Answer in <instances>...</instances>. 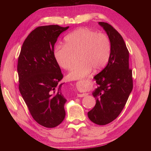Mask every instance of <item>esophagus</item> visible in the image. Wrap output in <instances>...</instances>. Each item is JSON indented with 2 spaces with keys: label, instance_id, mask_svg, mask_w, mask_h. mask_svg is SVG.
Segmentation results:
<instances>
[{
  "label": "esophagus",
  "instance_id": "obj_1",
  "mask_svg": "<svg viewBox=\"0 0 151 151\" xmlns=\"http://www.w3.org/2000/svg\"><path fill=\"white\" fill-rule=\"evenodd\" d=\"M87 96V94L86 93H83V94H77V96L79 97V98H82V97H84Z\"/></svg>",
  "mask_w": 151,
  "mask_h": 151
}]
</instances>
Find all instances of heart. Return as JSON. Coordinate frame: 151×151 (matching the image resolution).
Listing matches in <instances>:
<instances>
[{"label": "heart", "instance_id": "b5f03b06", "mask_svg": "<svg viewBox=\"0 0 151 151\" xmlns=\"http://www.w3.org/2000/svg\"><path fill=\"white\" fill-rule=\"evenodd\" d=\"M64 40L65 45H57L53 51V57L58 66L63 69H69L77 53L80 61L67 74L68 80L83 79L93 68L100 70L108 63L111 47L106 35L88 28H79L68 34Z\"/></svg>", "mask_w": 151, "mask_h": 151}]
</instances>
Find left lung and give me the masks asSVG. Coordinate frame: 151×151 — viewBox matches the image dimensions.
<instances>
[{
  "mask_svg": "<svg viewBox=\"0 0 151 151\" xmlns=\"http://www.w3.org/2000/svg\"><path fill=\"white\" fill-rule=\"evenodd\" d=\"M98 24L108 35L111 49L107 65L94 77L98 85L92 93L96 103L88 116L96 124L104 125L115 120L123 110L133 88V80L129 52L122 36L107 22Z\"/></svg>",
  "mask_w": 151,
  "mask_h": 151,
  "instance_id": "obj_1",
  "label": "left lung"
}]
</instances>
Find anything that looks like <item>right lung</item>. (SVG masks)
I'll return each instance as SVG.
<instances>
[{"label": "right lung", "instance_id": "1", "mask_svg": "<svg viewBox=\"0 0 151 151\" xmlns=\"http://www.w3.org/2000/svg\"><path fill=\"white\" fill-rule=\"evenodd\" d=\"M69 26H39L22 44L17 63L19 89L33 119L47 128H53L64 120L67 99L60 84L63 78L53 57L54 45Z\"/></svg>", "mask_w": 151, "mask_h": 151}]
</instances>
